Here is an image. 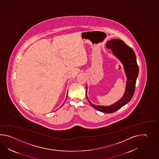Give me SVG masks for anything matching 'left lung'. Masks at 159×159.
Here are the masks:
<instances>
[{"instance_id":"1","label":"left lung","mask_w":159,"mask_h":159,"mask_svg":"<svg viewBox=\"0 0 159 159\" xmlns=\"http://www.w3.org/2000/svg\"><path fill=\"white\" fill-rule=\"evenodd\" d=\"M106 47L111 49L112 53L118 58L123 65L127 77L125 94L118 101L108 106L94 105L89 100L87 95L86 98L91 106L97 110L105 113H112L117 111L131 100L135 93L136 82L138 76L139 66L134 51L123 41L112 39L107 41ZM87 89L88 87L86 86V93Z\"/></svg>"}]
</instances>
